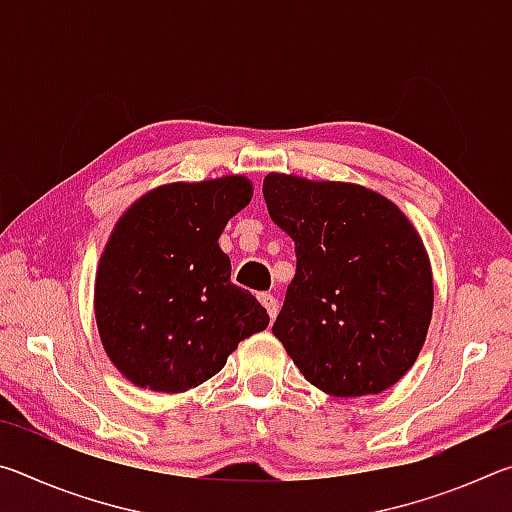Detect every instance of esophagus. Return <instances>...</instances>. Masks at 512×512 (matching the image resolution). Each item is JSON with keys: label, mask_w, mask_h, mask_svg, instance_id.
<instances>
[{"label": "esophagus", "mask_w": 512, "mask_h": 512, "mask_svg": "<svg viewBox=\"0 0 512 512\" xmlns=\"http://www.w3.org/2000/svg\"><path fill=\"white\" fill-rule=\"evenodd\" d=\"M257 298H259V302H262V305L266 307L268 316L275 318V316H277V298L273 296V293H259Z\"/></svg>", "instance_id": "obj_1"}]
</instances>
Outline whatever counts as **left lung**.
<instances>
[{"instance_id":"obj_1","label":"left lung","mask_w":512,"mask_h":512,"mask_svg":"<svg viewBox=\"0 0 512 512\" xmlns=\"http://www.w3.org/2000/svg\"><path fill=\"white\" fill-rule=\"evenodd\" d=\"M264 201L296 244L273 334L320 391L391 388L418 359L433 309L418 232L400 207L359 185L268 173Z\"/></svg>"}]
</instances>
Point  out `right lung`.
<instances>
[{
	"label": "right lung",
	"mask_w": 512,
	"mask_h": 512,
	"mask_svg": "<svg viewBox=\"0 0 512 512\" xmlns=\"http://www.w3.org/2000/svg\"><path fill=\"white\" fill-rule=\"evenodd\" d=\"M253 187L230 176L142 196L103 250L94 311L110 361L133 384L183 393L268 327L266 309L230 280L219 237Z\"/></svg>",
	"instance_id": "obj_1"
}]
</instances>
